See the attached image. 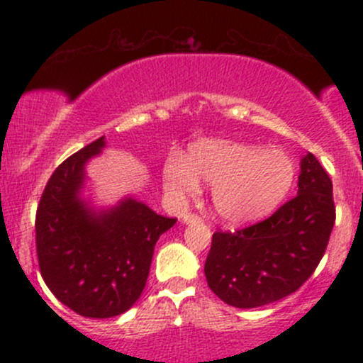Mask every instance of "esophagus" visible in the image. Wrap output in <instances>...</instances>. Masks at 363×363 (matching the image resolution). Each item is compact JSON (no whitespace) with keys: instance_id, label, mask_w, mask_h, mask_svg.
<instances>
[{"instance_id":"esophagus-1","label":"esophagus","mask_w":363,"mask_h":363,"mask_svg":"<svg viewBox=\"0 0 363 363\" xmlns=\"http://www.w3.org/2000/svg\"><path fill=\"white\" fill-rule=\"evenodd\" d=\"M181 222L184 223V225H193V223H199V222H201V218H199V216L193 215V213H186V215L181 218Z\"/></svg>"}]
</instances>
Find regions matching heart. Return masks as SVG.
Instances as JSON below:
<instances>
[{
	"label": "heart",
	"mask_w": 363,
	"mask_h": 363,
	"mask_svg": "<svg viewBox=\"0 0 363 363\" xmlns=\"http://www.w3.org/2000/svg\"><path fill=\"white\" fill-rule=\"evenodd\" d=\"M297 167L283 150L232 140H199L186 157L170 153L164 164L165 191L176 201L211 184V203L228 223L264 218L281 205L294 187Z\"/></svg>",
	"instance_id": "heart-1"
}]
</instances>
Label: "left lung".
I'll use <instances>...</instances> for the list:
<instances>
[{"label":"left lung","instance_id":"left-lung-1","mask_svg":"<svg viewBox=\"0 0 363 363\" xmlns=\"http://www.w3.org/2000/svg\"><path fill=\"white\" fill-rule=\"evenodd\" d=\"M298 191L252 227L216 232L205 262L211 291L225 303L254 309L294 294L319 264L335 225L333 184L312 153L302 157Z\"/></svg>","mask_w":363,"mask_h":363}]
</instances>
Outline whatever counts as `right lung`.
Instances as JSON below:
<instances>
[{
    "mask_svg": "<svg viewBox=\"0 0 363 363\" xmlns=\"http://www.w3.org/2000/svg\"><path fill=\"white\" fill-rule=\"evenodd\" d=\"M106 136L54 170L35 218V244L45 285L83 318L106 319L135 306L147 283L158 237L176 218L157 215L133 194L97 205L86 165Z\"/></svg>",
    "mask_w": 363,
    "mask_h": 363,
    "instance_id": "1",
    "label": "right lung"
}]
</instances>
